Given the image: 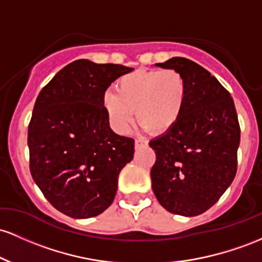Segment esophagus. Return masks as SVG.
I'll return each instance as SVG.
<instances>
[{
    "label": "esophagus",
    "mask_w": 262,
    "mask_h": 262,
    "mask_svg": "<svg viewBox=\"0 0 262 262\" xmlns=\"http://www.w3.org/2000/svg\"><path fill=\"white\" fill-rule=\"evenodd\" d=\"M147 141L146 140H136L135 141V147H136L137 149L139 148H142V147H146L147 146Z\"/></svg>",
    "instance_id": "esophagus-1"
}]
</instances>
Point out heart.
Masks as SVG:
<instances>
[{"instance_id":"obj_1","label":"heart","mask_w":262,"mask_h":262,"mask_svg":"<svg viewBox=\"0 0 262 262\" xmlns=\"http://www.w3.org/2000/svg\"><path fill=\"white\" fill-rule=\"evenodd\" d=\"M115 93H106L102 107L113 130L126 135L135 119L145 130L164 134L181 120L188 85L177 70H136L116 80Z\"/></svg>"}]
</instances>
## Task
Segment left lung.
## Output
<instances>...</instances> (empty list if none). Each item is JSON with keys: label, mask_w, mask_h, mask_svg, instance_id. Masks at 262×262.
Returning <instances> with one entry per match:
<instances>
[{"label": "left lung", "mask_w": 262, "mask_h": 262, "mask_svg": "<svg viewBox=\"0 0 262 262\" xmlns=\"http://www.w3.org/2000/svg\"><path fill=\"white\" fill-rule=\"evenodd\" d=\"M156 67L181 73L188 93L177 125L149 141L156 152L152 189L169 213L195 216L219 201L236 174L240 126L234 100L215 76L187 58Z\"/></svg>", "instance_id": "1"}]
</instances>
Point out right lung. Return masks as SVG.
Masks as SVG:
<instances>
[{"label":"right lung","instance_id":"1","mask_svg":"<svg viewBox=\"0 0 262 262\" xmlns=\"http://www.w3.org/2000/svg\"><path fill=\"white\" fill-rule=\"evenodd\" d=\"M134 70L78 59L40 90L28 126L29 168L55 209L74 219L106 210L135 141L116 135L102 107L111 83Z\"/></svg>","mask_w":262,"mask_h":262}]
</instances>
